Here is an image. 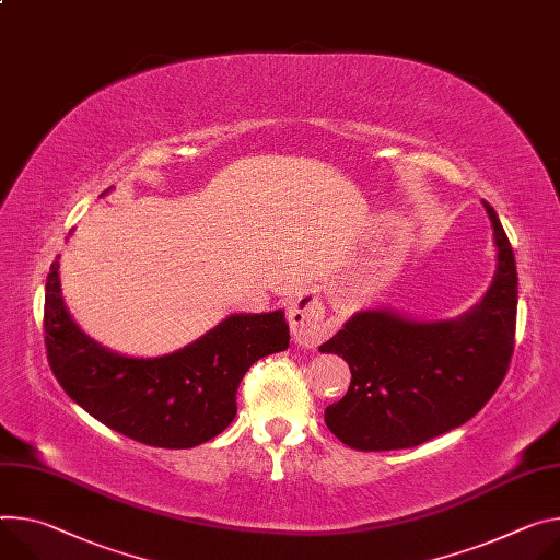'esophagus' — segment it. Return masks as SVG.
Here are the masks:
<instances>
[{
    "instance_id": "obj_1",
    "label": "esophagus",
    "mask_w": 560,
    "mask_h": 560,
    "mask_svg": "<svg viewBox=\"0 0 560 560\" xmlns=\"http://www.w3.org/2000/svg\"><path fill=\"white\" fill-rule=\"evenodd\" d=\"M288 322L294 343L301 348H317L332 332L322 303H317L313 296L294 301V306L288 313Z\"/></svg>"
}]
</instances>
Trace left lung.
<instances>
[{
	"label": "left lung",
	"instance_id": "8db88e82",
	"mask_svg": "<svg viewBox=\"0 0 560 560\" xmlns=\"http://www.w3.org/2000/svg\"><path fill=\"white\" fill-rule=\"evenodd\" d=\"M495 245L491 285L453 319H416L393 308L352 315L319 346L350 366L348 393L326 409V427L360 451L418 446L471 420L512 362L518 275L498 214L482 200Z\"/></svg>",
	"mask_w": 560,
	"mask_h": 560
}]
</instances>
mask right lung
<instances>
[{
  "label": "right lung",
  "mask_w": 560,
  "mask_h": 560,
  "mask_svg": "<svg viewBox=\"0 0 560 560\" xmlns=\"http://www.w3.org/2000/svg\"><path fill=\"white\" fill-rule=\"evenodd\" d=\"M58 259L44 294L50 371L89 416L136 442L191 448L217 438L236 416V390L247 369L290 343L283 311L234 313L185 348L161 358H129L73 322Z\"/></svg>",
  "instance_id": "right-lung-1"
}]
</instances>
